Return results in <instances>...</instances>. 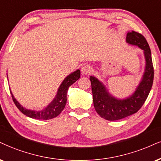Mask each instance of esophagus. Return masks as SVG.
<instances>
[{"label": "esophagus", "instance_id": "obj_1", "mask_svg": "<svg viewBox=\"0 0 161 161\" xmlns=\"http://www.w3.org/2000/svg\"><path fill=\"white\" fill-rule=\"evenodd\" d=\"M92 66H90V65H84V66L82 67V69H81V71H82V73L84 75H90L91 73L92 72Z\"/></svg>", "mask_w": 161, "mask_h": 161}]
</instances>
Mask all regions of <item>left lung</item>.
I'll return each mask as SVG.
<instances>
[{
	"label": "left lung",
	"instance_id": "obj_1",
	"mask_svg": "<svg viewBox=\"0 0 161 161\" xmlns=\"http://www.w3.org/2000/svg\"><path fill=\"white\" fill-rule=\"evenodd\" d=\"M126 42L137 45L144 51L146 69L142 81L135 92L128 98L119 100L108 93L104 85L95 77H90L93 104L96 112L102 118L116 121L136 114L148 98L154 80V67L152 53L147 41L141 33L131 31L127 33Z\"/></svg>",
	"mask_w": 161,
	"mask_h": 161
}]
</instances>
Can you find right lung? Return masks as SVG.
<instances>
[{
    "instance_id": "1",
    "label": "right lung",
    "mask_w": 161,
    "mask_h": 161,
    "mask_svg": "<svg viewBox=\"0 0 161 161\" xmlns=\"http://www.w3.org/2000/svg\"><path fill=\"white\" fill-rule=\"evenodd\" d=\"M80 71L77 69L75 72L71 73L68 77L65 78V80L63 81V83L59 86L58 89V92L55 98L53 99V102L51 103L46 108L41 111H34L30 110L24 108L22 106H21L19 102L15 100L14 98L13 95L12 94V98H13V102L15 103V106L17 107L18 109L23 114L26 115L27 116L31 117L33 119H42V120H47L55 118L64 109L65 104L67 101V91H68L69 87L71 84H74L75 82L80 78Z\"/></svg>"
}]
</instances>
